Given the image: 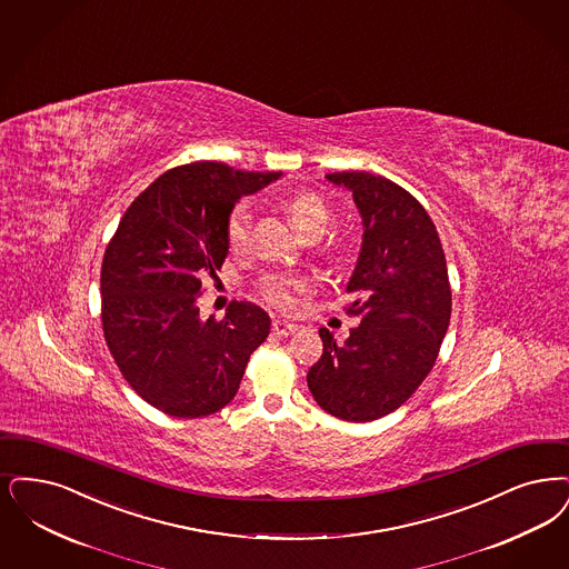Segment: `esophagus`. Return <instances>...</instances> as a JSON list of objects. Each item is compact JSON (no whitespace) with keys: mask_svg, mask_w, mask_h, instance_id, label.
Instances as JSON below:
<instances>
[{"mask_svg":"<svg viewBox=\"0 0 569 569\" xmlns=\"http://www.w3.org/2000/svg\"><path fill=\"white\" fill-rule=\"evenodd\" d=\"M300 330V326L296 323H288V321H281V319H273V332L279 337H290Z\"/></svg>","mask_w":569,"mask_h":569,"instance_id":"1","label":"esophagus"}]
</instances>
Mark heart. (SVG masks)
Wrapping results in <instances>:
<instances>
[{"label":"heart","instance_id":"b5f03b06","mask_svg":"<svg viewBox=\"0 0 569 569\" xmlns=\"http://www.w3.org/2000/svg\"><path fill=\"white\" fill-rule=\"evenodd\" d=\"M283 209L296 230L307 239H319L332 222L328 203L313 190H295L283 199ZM251 209L248 203H237L227 216V246L230 251H243L250 246ZM311 288L302 274L267 273L256 283L258 296L277 309H295L298 296Z\"/></svg>","mask_w":569,"mask_h":569}]
</instances>
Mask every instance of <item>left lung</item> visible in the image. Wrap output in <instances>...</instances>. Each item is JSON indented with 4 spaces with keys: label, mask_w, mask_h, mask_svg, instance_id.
I'll list each match as a JSON object with an SVG mask.
<instances>
[{
    "label": "left lung",
    "mask_w": 569,
    "mask_h": 569,
    "mask_svg": "<svg viewBox=\"0 0 569 569\" xmlns=\"http://www.w3.org/2000/svg\"><path fill=\"white\" fill-rule=\"evenodd\" d=\"M326 178L353 192L365 220L345 307L362 323L342 345L319 330L323 353L307 383L326 412L366 423L400 409L430 375L451 319V283L438 230L409 190L366 171Z\"/></svg>",
    "instance_id": "obj_1"
}]
</instances>
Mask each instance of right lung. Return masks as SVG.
I'll list each match as a JSON object with an SVG mask.
<instances>
[{"label":"right lung","mask_w":569,"mask_h":569,"mask_svg":"<svg viewBox=\"0 0 569 569\" xmlns=\"http://www.w3.org/2000/svg\"><path fill=\"white\" fill-rule=\"evenodd\" d=\"M279 176L216 160L169 169L129 204L106 248L103 337L124 381L164 415L224 409L269 337L260 307L232 300L224 319H201L197 300L227 258L228 211Z\"/></svg>","instance_id":"obj_1"}]
</instances>
